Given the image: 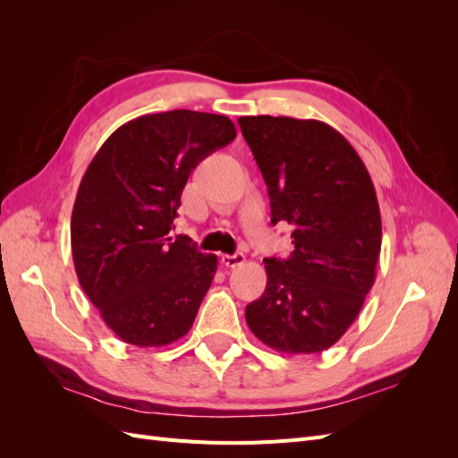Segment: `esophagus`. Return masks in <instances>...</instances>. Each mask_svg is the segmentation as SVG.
I'll list each match as a JSON object with an SVG mask.
<instances>
[{
    "mask_svg": "<svg viewBox=\"0 0 458 458\" xmlns=\"http://www.w3.org/2000/svg\"><path fill=\"white\" fill-rule=\"evenodd\" d=\"M244 254L242 252H234V254H224L221 256V263H224L225 267H239L244 263Z\"/></svg>",
    "mask_w": 458,
    "mask_h": 458,
    "instance_id": "esophagus-1",
    "label": "esophagus"
}]
</instances>
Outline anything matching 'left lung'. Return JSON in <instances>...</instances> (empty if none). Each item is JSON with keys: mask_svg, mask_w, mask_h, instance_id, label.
<instances>
[{"mask_svg": "<svg viewBox=\"0 0 458 458\" xmlns=\"http://www.w3.org/2000/svg\"><path fill=\"white\" fill-rule=\"evenodd\" d=\"M239 126L267 185L271 224L294 229L293 254L263 259L267 286L246 306V323L281 353L328 350L377 276V191L355 148L325 122L241 116Z\"/></svg>", "mask_w": 458, "mask_h": 458, "instance_id": "1", "label": "left lung"}]
</instances>
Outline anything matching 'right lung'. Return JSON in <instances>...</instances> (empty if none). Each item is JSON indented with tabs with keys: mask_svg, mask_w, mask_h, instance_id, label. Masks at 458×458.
<instances>
[{
	"mask_svg": "<svg viewBox=\"0 0 458 458\" xmlns=\"http://www.w3.org/2000/svg\"><path fill=\"white\" fill-rule=\"evenodd\" d=\"M237 130L227 116L168 110L120 126L88 165L72 219L78 281L106 327L140 348L185 336L217 269L172 237L191 172Z\"/></svg>",
	"mask_w": 458,
	"mask_h": 458,
	"instance_id": "obj_1",
	"label": "right lung"
}]
</instances>
